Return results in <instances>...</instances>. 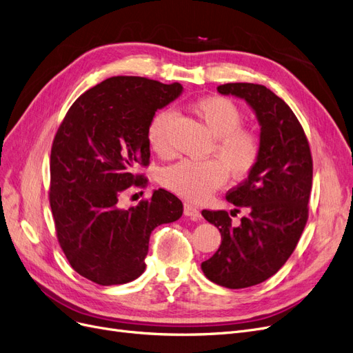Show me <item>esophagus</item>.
<instances>
[{"instance_id":"obj_1","label":"esophagus","mask_w":353,"mask_h":353,"mask_svg":"<svg viewBox=\"0 0 353 353\" xmlns=\"http://www.w3.org/2000/svg\"><path fill=\"white\" fill-rule=\"evenodd\" d=\"M185 215L190 216L192 219H201V211L196 206H193L190 203H185Z\"/></svg>"}]
</instances>
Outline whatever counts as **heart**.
<instances>
[{
    "instance_id": "heart-1",
    "label": "heart",
    "mask_w": 353,
    "mask_h": 353,
    "mask_svg": "<svg viewBox=\"0 0 353 353\" xmlns=\"http://www.w3.org/2000/svg\"><path fill=\"white\" fill-rule=\"evenodd\" d=\"M193 109L216 138L215 152L225 163L215 159L181 160L164 170L161 181L168 190L181 198L201 201L225 183L228 170L236 177L252 172L260 157V141L252 130L240 128L243 113L237 104L227 97H203L193 104ZM172 119L173 113L168 109L157 112L151 117L147 139L155 154L167 155L170 152L168 126Z\"/></svg>"
}]
</instances>
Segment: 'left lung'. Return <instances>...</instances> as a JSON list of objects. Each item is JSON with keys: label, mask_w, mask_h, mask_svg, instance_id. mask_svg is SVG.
<instances>
[{"label": "left lung", "mask_w": 353, "mask_h": 353, "mask_svg": "<svg viewBox=\"0 0 353 353\" xmlns=\"http://www.w3.org/2000/svg\"><path fill=\"white\" fill-rule=\"evenodd\" d=\"M216 90L243 99L260 125L259 161L227 193V201L245 210V216L234 225L225 211H202L221 232L219 249L201 265L205 276L240 290L275 275L295 250L308 219L312 160L301 123L273 91L252 83H228Z\"/></svg>", "instance_id": "1"}]
</instances>
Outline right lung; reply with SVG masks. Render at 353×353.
Returning a JSON list of instances; mask_svg holds the SVG:
<instances>
[{
  "mask_svg": "<svg viewBox=\"0 0 353 353\" xmlns=\"http://www.w3.org/2000/svg\"><path fill=\"white\" fill-rule=\"evenodd\" d=\"M183 87L142 77H112L70 108L50 151V210L72 269L103 286L128 283L145 270L155 227L177 221L183 203L164 189L125 210L119 199L147 179V128Z\"/></svg>",
  "mask_w": 353,
  "mask_h": 353,
  "instance_id": "add662e5",
  "label": "right lung"
}]
</instances>
